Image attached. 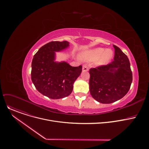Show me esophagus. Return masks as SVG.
I'll return each mask as SVG.
<instances>
[{
    "label": "esophagus",
    "mask_w": 149,
    "mask_h": 149,
    "mask_svg": "<svg viewBox=\"0 0 149 149\" xmlns=\"http://www.w3.org/2000/svg\"><path fill=\"white\" fill-rule=\"evenodd\" d=\"M88 67L87 66V65H84L83 66H82V71L83 72H87V71H88Z\"/></svg>",
    "instance_id": "esophagus-1"
}]
</instances>
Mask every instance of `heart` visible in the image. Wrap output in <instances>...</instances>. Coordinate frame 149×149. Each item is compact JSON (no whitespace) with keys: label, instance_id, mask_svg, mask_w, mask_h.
I'll return each mask as SVG.
<instances>
[{"label":"heart","instance_id":"heart-1","mask_svg":"<svg viewBox=\"0 0 149 149\" xmlns=\"http://www.w3.org/2000/svg\"><path fill=\"white\" fill-rule=\"evenodd\" d=\"M113 55V52L110 49H106L102 48H97L82 52L80 55V58L81 59L88 62L97 60L95 62L96 65H102L109 62Z\"/></svg>","mask_w":149,"mask_h":149}]
</instances>
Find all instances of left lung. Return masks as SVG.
<instances>
[{
    "label": "left lung",
    "mask_w": 149,
    "mask_h": 149,
    "mask_svg": "<svg viewBox=\"0 0 149 149\" xmlns=\"http://www.w3.org/2000/svg\"><path fill=\"white\" fill-rule=\"evenodd\" d=\"M113 47V62L89 71L90 94L102 104L113 103L122 98L129 91L133 80L129 58L118 47L114 45Z\"/></svg>",
    "instance_id": "1"
}]
</instances>
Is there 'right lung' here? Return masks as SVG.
Returning a JSON list of instances; mask_svg holds the SVG:
<instances>
[{"label":"right lung","instance_id":"1","mask_svg":"<svg viewBox=\"0 0 149 149\" xmlns=\"http://www.w3.org/2000/svg\"><path fill=\"white\" fill-rule=\"evenodd\" d=\"M67 41H52L42 46L32 62L31 79L36 90L52 99L71 94L73 84L82 72V66L72 67L67 62L55 61V52L70 46Z\"/></svg>","mask_w":149,"mask_h":149}]
</instances>
